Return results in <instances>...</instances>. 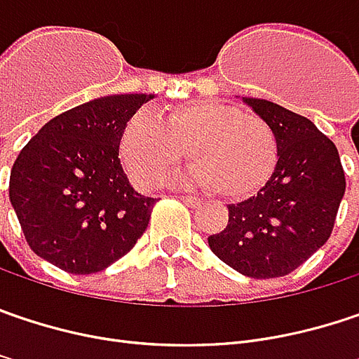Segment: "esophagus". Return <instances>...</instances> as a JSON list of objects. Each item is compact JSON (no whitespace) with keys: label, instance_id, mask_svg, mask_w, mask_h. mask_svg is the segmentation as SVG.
<instances>
[{"label":"esophagus","instance_id":"obj_1","mask_svg":"<svg viewBox=\"0 0 359 359\" xmlns=\"http://www.w3.org/2000/svg\"><path fill=\"white\" fill-rule=\"evenodd\" d=\"M179 197L184 201L187 205H191V207H197V205L203 203V199H199V197H193V195H179Z\"/></svg>","mask_w":359,"mask_h":359}]
</instances>
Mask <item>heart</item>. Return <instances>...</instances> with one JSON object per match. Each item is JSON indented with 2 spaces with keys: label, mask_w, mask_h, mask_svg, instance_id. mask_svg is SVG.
Masks as SVG:
<instances>
[{
  "label": "heart",
  "mask_w": 359,
  "mask_h": 359,
  "mask_svg": "<svg viewBox=\"0 0 359 359\" xmlns=\"http://www.w3.org/2000/svg\"><path fill=\"white\" fill-rule=\"evenodd\" d=\"M187 152L201 187L243 199L274 175L280 144L266 119L219 101H191L162 119L132 117L119 137L123 166L142 189H156L175 175Z\"/></svg>",
  "instance_id": "b5f03b06"
}]
</instances>
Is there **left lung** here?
Returning <instances> with one entry per match:
<instances>
[{
  "mask_svg": "<svg viewBox=\"0 0 359 359\" xmlns=\"http://www.w3.org/2000/svg\"><path fill=\"white\" fill-rule=\"evenodd\" d=\"M243 101L274 128L280 158L258 195L227 207V227L209 236V248L243 276L278 278L329 240L346 175L335 144L311 119L266 99Z\"/></svg>",
  "mask_w": 359,
  "mask_h": 359,
  "instance_id": "1",
  "label": "left lung"
}]
</instances>
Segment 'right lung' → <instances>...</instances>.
I'll return each instance as SVG.
<instances>
[{"instance_id":"add662e5","label":"right lung","mask_w":359,"mask_h":359,"mask_svg":"<svg viewBox=\"0 0 359 359\" xmlns=\"http://www.w3.org/2000/svg\"><path fill=\"white\" fill-rule=\"evenodd\" d=\"M150 99H93L50 119L22 148L11 166L10 201L34 254L69 274H93L136 245L156 199L132 189L119 137Z\"/></svg>"}]
</instances>
